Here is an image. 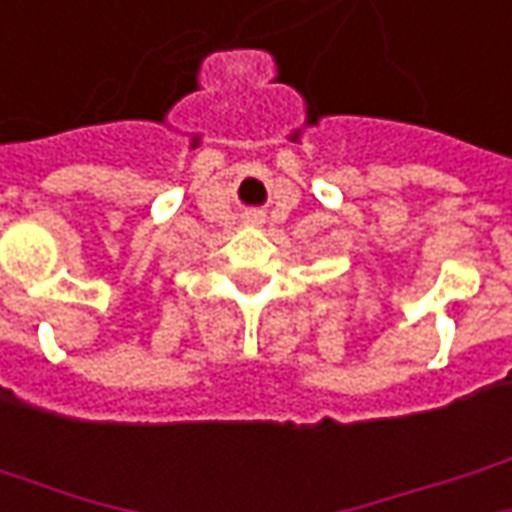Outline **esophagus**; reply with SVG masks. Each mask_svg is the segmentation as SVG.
<instances>
[{
	"instance_id": "esophagus-1",
	"label": "esophagus",
	"mask_w": 512,
	"mask_h": 512,
	"mask_svg": "<svg viewBox=\"0 0 512 512\" xmlns=\"http://www.w3.org/2000/svg\"><path fill=\"white\" fill-rule=\"evenodd\" d=\"M246 224H260V215H246Z\"/></svg>"
}]
</instances>
